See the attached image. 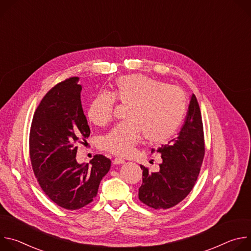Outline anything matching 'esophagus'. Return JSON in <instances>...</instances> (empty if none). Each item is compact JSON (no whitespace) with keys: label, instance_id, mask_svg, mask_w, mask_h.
Masks as SVG:
<instances>
[{"label":"esophagus","instance_id":"esophagus-1","mask_svg":"<svg viewBox=\"0 0 251 251\" xmlns=\"http://www.w3.org/2000/svg\"><path fill=\"white\" fill-rule=\"evenodd\" d=\"M124 163H125V161L122 160V159H119V158H115L113 160V164L114 165H121V164H124Z\"/></svg>","mask_w":251,"mask_h":251}]
</instances>
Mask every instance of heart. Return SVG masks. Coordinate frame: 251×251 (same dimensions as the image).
<instances>
[{"label": "heart", "instance_id": "1", "mask_svg": "<svg viewBox=\"0 0 251 251\" xmlns=\"http://www.w3.org/2000/svg\"><path fill=\"white\" fill-rule=\"evenodd\" d=\"M115 100L129 106L128 122L102 136L99 145L120 157L128 156L142 136L151 144L169 139L180 126L187 108V97L181 88L143 75H130L117 78L111 93L93 98L87 109L88 119L98 126L109 123Z\"/></svg>", "mask_w": 251, "mask_h": 251}]
</instances>
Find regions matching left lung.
Returning a JSON list of instances; mask_svg holds the SVG:
<instances>
[{"label": "left lung", "mask_w": 251, "mask_h": 251, "mask_svg": "<svg viewBox=\"0 0 251 251\" xmlns=\"http://www.w3.org/2000/svg\"><path fill=\"white\" fill-rule=\"evenodd\" d=\"M190 99L180 132L157 150L163 161L159 172L149 173L141 166L143 184L139 189V200L155 209L170 208L182 201L194 188L200 174L204 156L202 121L195 94Z\"/></svg>", "instance_id": "obj_1"}]
</instances>
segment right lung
I'll list each match as a JSON object with an SVG mask.
<instances>
[{
  "label": "right lung",
  "instance_id": "right-lung-1",
  "mask_svg": "<svg viewBox=\"0 0 251 251\" xmlns=\"http://www.w3.org/2000/svg\"><path fill=\"white\" fill-rule=\"evenodd\" d=\"M78 77H70L50 89L34 112L29 133L33 173L45 194L57 205L78 209L97 195L111 161L96 155L89 164L76 161L75 143L89 137Z\"/></svg>",
  "mask_w": 251,
  "mask_h": 251
}]
</instances>
